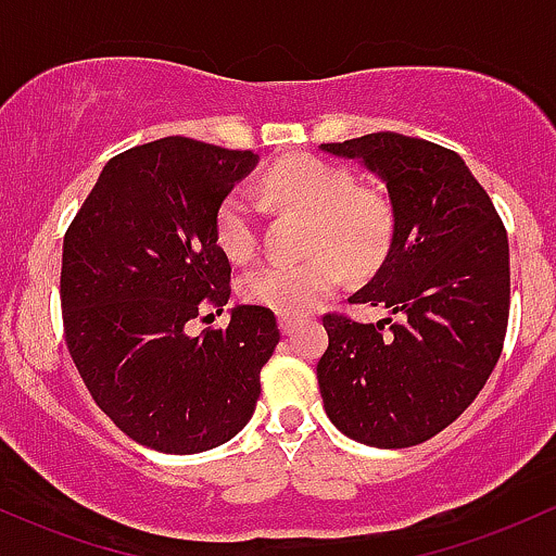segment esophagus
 <instances>
[{"label":"esophagus","mask_w":556,"mask_h":556,"mask_svg":"<svg viewBox=\"0 0 556 556\" xmlns=\"http://www.w3.org/2000/svg\"><path fill=\"white\" fill-rule=\"evenodd\" d=\"M295 327H298L295 316H292V314H279V329H282L285 334L295 332Z\"/></svg>","instance_id":"obj_1"}]
</instances>
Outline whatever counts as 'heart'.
Listing matches in <instances>:
<instances>
[{
    "label": "heart",
    "mask_w": 556,
    "mask_h": 556,
    "mask_svg": "<svg viewBox=\"0 0 556 556\" xmlns=\"http://www.w3.org/2000/svg\"><path fill=\"white\" fill-rule=\"evenodd\" d=\"M264 192L285 208L308 213V258L268 261L242 274L240 295L279 314H306L348 271H369L382 261L393 235L390 205L375 189L356 187L345 168L316 155H288L264 176ZM216 242L229 258L248 261L258 248V224L242 189L216 211Z\"/></svg>",
    "instance_id": "obj_1"
}]
</instances>
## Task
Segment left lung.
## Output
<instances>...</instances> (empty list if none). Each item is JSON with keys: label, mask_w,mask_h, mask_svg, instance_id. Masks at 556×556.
<instances>
[{"label": "left lung", "mask_w": 556, "mask_h": 556, "mask_svg": "<svg viewBox=\"0 0 556 556\" xmlns=\"http://www.w3.org/2000/svg\"><path fill=\"white\" fill-rule=\"evenodd\" d=\"M388 187L393 240L351 303L399 319L362 325L327 314L316 364L327 417L375 448L417 446L448 427L485 386L509 321V242L491 198L454 150L377 131L321 144Z\"/></svg>", "instance_id": "8db88e82"}]
</instances>
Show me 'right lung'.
<instances>
[{
	"label": "right lung",
	"instance_id": "add662e5",
	"mask_svg": "<svg viewBox=\"0 0 556 556\" xmlns=\"http://www.w3.org/2000/svg\"><path fill=\"white\" fill-rule=\"evenodd\" d=\"M255 163L250 150L187 137L139 144L108 161L65 231L60 303L73 364L115 427L163 454L235 438L279 343L264 306L187 332L203 308L227 306L231 266L216 211Z\"/></svg>",
	"mask_w": 556,
	"mask_h": 556
}]
</instances>
